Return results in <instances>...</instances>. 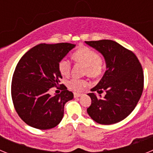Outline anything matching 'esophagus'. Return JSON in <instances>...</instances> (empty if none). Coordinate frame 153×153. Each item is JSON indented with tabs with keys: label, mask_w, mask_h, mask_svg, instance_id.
<instances>
[{
	"label": "esophagus",
	"mask_w": 153,
	"mask_h": 153,
	"mask_svg": "<svg viewBox=\"0 0 153 153\" xmlns=\"http://www.w3.org/2000/svg\"><path fill=\"white\" fill-rule=\"evenodd\" d=\"M74 96L75 98H78V97H79L81 96V93H74Z\"/></svg>",
	"instance_id": "obj_1"
}]
</instances>
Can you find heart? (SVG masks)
I'll use <instances>...</instances> for the list:
<instances>
[{"label":"heart","mask_w":153,"mask_h":153,"mask_svg":"<svg viewBox=\"0 0 153 153\" xmlns=\"http://www.w3.org/2000/svg\"><path fill=\"white\" fill-rule=\"evenodd\" d=\"M72 59L75 63L84 65L83 75L96 79L100 77L105 69V63L99 53L90 47H83L74 51ZM58 69L63 76H67L71 70V63L67 59H62L58 63ZM87 81L83 79L72 78L67 82V86L74 91H79L87 85Z\"/></svg>","instance_id":"b5f03b06"}]
</instances>
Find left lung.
<instances>
[{"mask_svg":"<svg viewBox=\"0 0 153 153\" xmlns=\"http://www.w3.org/2000/svg\"><path fill=\"white\" fill-rule=\"evenodd\" d=\"M85 42L100 52L106 63L103 76L91 89L99 94L105 91V97L100 98L94 93H89L92 103L87 113L100 124L117 123L132 113L141 97L144 86L142 65L134 53L116 41Z\"/></svg>","mask_w":153,"mask_h":153,"instance_id":"obj_1","label":"left lung"}]
</instances>
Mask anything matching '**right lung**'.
Returning a JSON list of instances; mask_svg holds the SVG:
<instances>
[{
  "label": "right lung",
  "instance_id": "add662e5",
  "mask_svg": "<svg viewBox=\"0 0 153 153\" xmlns=\"http://www.w3.org/2000/svg\"><path fill=\"white\" fill-rule=\"evenodd\" d=\"M74 47L69 43L40 44L19 60L12 77L11 97L18 116L30 126L52 129L63 119L65 103L74 94L63 84L60 94L51 96L49 90L59 86L62 76L58 63Z\"/></svg>",
  "mask_w": 153,
  "mask_h": 153
}]
</instances>
